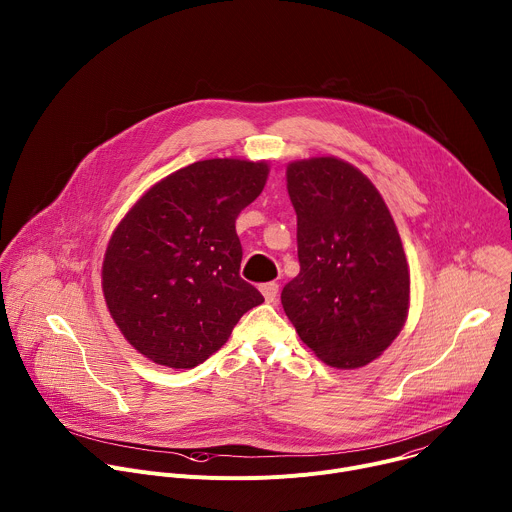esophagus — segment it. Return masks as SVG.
Instances as JSON below:
<instances>
[{
    "mask_svg": "<svg viewBox=\"0 0 512 512\" xmlns=\"http://www.w3.org/2000/svg\"><path fill=\"white\" fill-rule=\"evenodd\" d=\"M261 294H263V298H265L267 304H273V302L277 300V294H279V285H277L275 281L263 283V285H261Z\"/></svg>",
    "mask_w": 512,
    "mask_h": 512,
    "instance_id": "obj_1",
    "label": "esophagus"
}]
</instances>
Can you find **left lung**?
<instances>
[{
    "instance_id": "left-lung-1",
    "label": "left lung",
    "mask_w": 512,
    "mask_h": 512,
    "mask_svg": "<svg viewBox=\"0 0 512 512\" xmlns=\"http://www.w3.org/2000/svg\"><path fill=\"white\" fill-rule=\"evenodd\" d=\"M300 273L285 316L330 367L358 369L389 348L409 312V267L393 216L360 170L334 156L287 166Z\"/></svg>"
}]
</instances>
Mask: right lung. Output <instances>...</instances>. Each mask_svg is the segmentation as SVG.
<instances>
[{"label": "right lung", "mask_w": 512, "mask_h": 512, "mask_svg": "<svg viewBox=\"0 0 512 512\" xmlns=\"http://www.w3.org/2000/svg\"><path fill=\"white\" fill-rule=\"evenodd\" d=\"M269 166L237 158L194 162L145 192L113 231L103 296L125 340L170 369H194L263 304L241 279L235 221Z\"/></svg>", "instance_id": "right-lung-1"}]
</instances>
